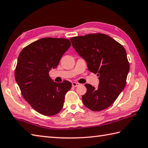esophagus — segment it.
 Segmentation results:
<instances>
[{"mask_svg": "<svg viewBox=\"0 0 148 148\" xmlns=\"http://www.w3.org/2000/svg\"><path fill=\"white\" fill-rule=\"evenodd\" d=\"M79 85H80V84H78V83H77V82H72V86L74 87H76L78 86Z\"/></svg>", "mask_w": 148, "mask_h": 148, "instance_id": "esophagus-1", "label": "esophagus"}]
</instances>
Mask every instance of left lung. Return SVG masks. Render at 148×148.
I'll return each instance as SVG.
<instances>
[{
    "label": "left lung",
    "mask_w": 148,
    "mask_h": 148,
    "mask_svg": "<svg viewBox=\"0 0 148 148\" xmlns=\"http://www.w3.org/2000/svg\"><path fill=\"white\" fill-rule=\"evenodd\" d=\"M75 51L87 62L88 70L99 77L97 88L86 84L84 105L101 111L115 101L126 85L130 65L121 45L104 34H91L70 38Z\"/></svg>",
    "instance_id": "8db88e82"
}]
</instances>
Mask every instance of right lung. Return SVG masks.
I'll return each instance as SVG.
<instances>
[{"mask_svg": "<svg viewBox=\"0 0 148 148\" xmlns=\"http://www.w3.org/2000/svg\"><path fill=\"white\" fill-rule=\"evenodd\" d=\"M71 47L64 38H42L21 51L15 70V80L25 100L41 114L53 116L62 110L65 94L72 84L55 82L49 71L56 68Z\"/></svg>", "mask_w": 148, "mask_h": 148, "instance_id": "1", "label": "right lung"}]
</instances>
